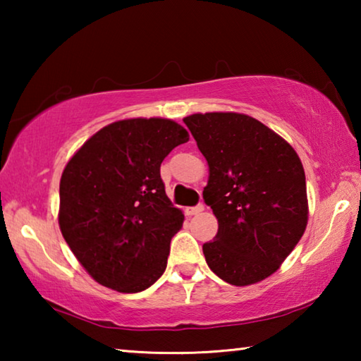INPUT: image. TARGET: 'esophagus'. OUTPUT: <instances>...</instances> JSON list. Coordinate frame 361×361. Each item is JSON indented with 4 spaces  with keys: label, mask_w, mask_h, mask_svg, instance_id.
Here are the masks:
<instances>
[{
    "label": "esophagus",
    "mask_w": 361,
    "mask_h": 361,
    "mask_svg": "<svg viewBox=\"0 0 361 361\" xmlns=\"http://www.w3.org/2000/svg\"><path fill=\"white\" fill-rule=\"evenodd\" d=\"M185 212H186V215H189V216L197 215V213L204 212V205H202V204H199V205H195V207H188V209H186Z\"/></svg>",
    "instance_id": "esophagus-1"
}]
</instances>
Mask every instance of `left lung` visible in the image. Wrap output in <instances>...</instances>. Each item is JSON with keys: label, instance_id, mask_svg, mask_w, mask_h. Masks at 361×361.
<instances>
[{"label": "left lung", "instance_id": "8db88e82", "mask_svg": "<svg viewBox=\"0 0 361 361\" xmlns=\"http://www.w3.org/2000/svg\"><path fill=\"white\" fill-rule=\"evenodd\" d=\"M209 164L204 200L218 219L205 261L224 282L245 286L277 271L307 226L301 159L290 143L240 113L183 119Z\"/></svg>", "mask_w": 361, "mask_h": 361}]
</instances>
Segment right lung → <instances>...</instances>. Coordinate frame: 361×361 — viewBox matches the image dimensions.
Wrapping results in <instances>:
<instances>
[{
    "label": "right lung",
    "instance_id": "add662e5",
    "mask_svg": "<svg viewBox=\"0 0 361 361\" xmlns=\"http://www.w3.org/2000/svg\"><path fill=\"white\" fill-rule=\"evenodd\" d=\"M188 140V130L172 119L116 121L65 166L60 231L95 282L138 293L166 271L170 240L185 215L167 197L161 164Z\"/></svg>",
    "mask_w": 361,
    "mask_h": 361
}]
</instances>
